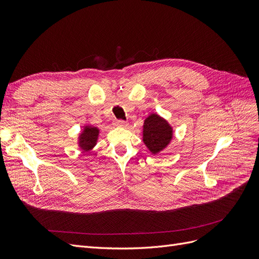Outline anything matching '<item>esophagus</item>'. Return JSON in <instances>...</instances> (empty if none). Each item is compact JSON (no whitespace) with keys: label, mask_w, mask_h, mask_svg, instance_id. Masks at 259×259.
I'll list each match as a JSON object with an SVG mask.
<instances>
[{"label":"esophagus","mask_w":259,"mask_h":259,"mask_svg":"<svg viewBox=\"0 0 259 259\" xmlns=\"http://www.w3.org/2000/svg\"><path fill=\"white\" fill-rule=\"evenodd\" d=\"M114 125H115V126L124 127V126H126V122L123 121V120H116V121H114Z\"/></svg>","instance_id":"obj_1"}]
</instances>
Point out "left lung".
<instances>
[{
	"label": "left lung",
	"instance_id": "left-lung-1",
	"mask_svg": "<svg viewBox=\"0 0 259 259\" xmlns=\"http://www.w3.org/2000/svg\"><path fill=\"white\" fill-rule=\"evenodd\" d=\"M143 140L153 154L159 153L173 138V130L169 124L158 114L149 115L144 123Z\"/></svg>",
	"mask_w": 259,
	"mask_h": 259
}]
</instances>
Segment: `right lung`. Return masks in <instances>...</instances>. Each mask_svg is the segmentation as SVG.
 <instances>
[{"label":"right lung","instance_id":"obj_1","mask_svg":"<svg viewBox=\"0 0 259 259\" xmlns=\"http://www.w3.org/2000/svg\"><path fill=\"white\" fill-rule=\"evenodd\" d=\"M99 130L93 126H85L79 137V146L84 151H89L96 145Z\"/></svg>","mask_w":259,"mask_h":259}]
</instances>
